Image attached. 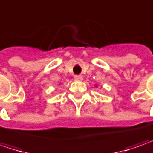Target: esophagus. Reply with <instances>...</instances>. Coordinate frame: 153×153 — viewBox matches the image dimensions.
<instances>
[{"label": "esophagus", "mask_w": 153, "mask_h": 153, "mask_svg": "<svg viewBox=\"0 0 153 153\" xmlns=\"http://www.w3.org/2000/svg\"><path fill=\"white\" fill-rule=\"evenodd\" d=\"M74 79L76 81H81V80H83V76L82 75H75L74 76Z\"/></svg>", "instance_id": "esophagus-1"}]
</instances>
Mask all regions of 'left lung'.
Wrapping results in <instances>:
<instances>
[{
	"label": "left lung",
	"instance_id": "obj_1",
	"mask_svg": "<svg viewBox=\"0 0 153 153\" xmlns=\"http://www.w3.org/2000/svg\"><path fill=\"white\" fill-rule=\"evenodd\" d=\"M96 86H97V85H96Z\"/></svg>",
	"mask_w": 153,
	"mask_h": 153
}]
</instances>
